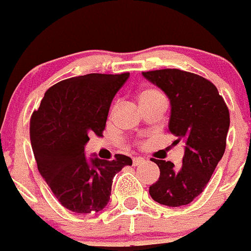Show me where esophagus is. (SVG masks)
<instances>
[{"label":"esophagus","instance_id":"esophagus-1","mask_svg":"<svg viewBox=\"0 0 251 251\" xmlns=\"http://www.w3.org/2000/svg\"><path fill=\"white\" fill-rule=\"evenodd\" d=\"M146 160L142 159V157H134V160H132V164H134V166H139V165H142L145 164Z\"/></svg>","mask_w":251,"mask_h":251}]
</instances>
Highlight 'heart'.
<instances>
[{
  "instance_id": "1",
  "label": "heart",
  "mask_w": 251,
  "mask_h": 251,
  "mask_svg": "<svg viewBox=\"0 0 251 251\" xmlns=\"http://www.w3.org/2000/svg\"><path fill=\"white\" fill-rule=\"evenodd\" d=\"M156 94H159V92L155 91V90H146V91L141 92V95H140V100H141V99L149 98V96H152V95H156Z\"/></svg>"
}]
</instances>
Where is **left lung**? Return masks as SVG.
Segmentation results:
<instances>
[{
  "label": "left lung",
  "mask_w": 251,
  "mask_h": 251,
  "mask_svg": "<svg viewBox=\"0 0 251 251\" xmlns=\"http://www.w3.org/2000/svg\"><path fill=\"white\" fill-rule=\"evenodd\" d=\"M170 100L169 130L185 142L182 165L152 159L160 177L149 189L151 198L166 206L190 204L202 193L225 152L229 110L214 83L177 69L142 72Z\"/></svg>",
  "instance_id": "8db88e82"
}]
</instances>
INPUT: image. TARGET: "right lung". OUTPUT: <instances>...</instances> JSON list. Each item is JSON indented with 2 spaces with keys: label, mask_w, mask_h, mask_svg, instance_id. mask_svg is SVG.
I'll list each match as a JSON object with an SVG mask.
<instances>
[{
  "label": "right lung",
  "mask_w": 251,
  "mask_h": 251,
  "mask_svg": "<svg viewBox=\"0 0 251 251\" xmlns=\"http://www.w3.org/2000/svg\"><path fill=\"white\" fill-rule=\"evenodd\" d=\"M130 74H89L50 87L31 117L30 139L37 168L55 198L77 214L99 213L107 205L112 179L132 165L126 155L111 161L87 157L90 135H102L110 106Z\"/></svg>",
  "instance_id": "add662e5"
}]
</instances>
